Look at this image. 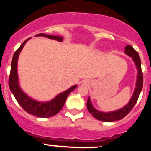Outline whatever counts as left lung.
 <instances>
[{"mask_svg":"<svg viewBox=\"0 0 151 151\" xmlns=\"http://www.w3.org/2000/svg\"><path fill=\"white\" fill-rule=\"evenodd\" d=\"M125 53L132 57L133 60L135 63V65L137 66V69H138V77H137V82H136V88L134 94H133L130 101L126 106H125L120 110L110 112V113H103V112H100L98 110H95L94 106H92L90 99L88 98L87 101L88 110L94 118L98 119V120L104 121V122H113V121L122 119V118H124L125 116H127L130 113V111L134 107L138 99L141 89L143 87V73L141 71V59H140L139 54H138V52L136 51L131 45H127L125 47Z\"/></svg>","mask_w":151,"mask_h":151,"instance_id":"left-lung-1","label":"left lung"}]
</instances>
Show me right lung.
Segmentation results:
<instances>
[{
	"label": "right lung",
	"mask_w": 151,
	"mask_h": 151,
	"mask_svg": "<svg viewBox=\"0 0 151 151\" xmlns=\"http://www.w3.org/2000/svg\"><path fill=\"white\" fill-rule=\"evenodd\" d=\"M36 36H44L46 38L54 39L58 41H62L63 38L60 36L49 35L41 34L36 35ZM30 39V38L26 39L21 46L14 53L13 59L11 61V68H10V77H9V87L13 94L15 97L16 100L19 103L24 110L30 113L32 115H34L37 117H42V118H48V117L54 116L57 113H59L61 109L63 106L64 104L66 102V100L69 95L76 88L77 85H73V87L68 89L66 91L63 92L61 94H58L54 99L49 102H38L34 101L33 99L28 97L19 88L18 82V76H17V60H18L19 54L22 50V47L27 41Z\"/></svg>",
	"instance_id": "obj_1"
}]
</instances>
